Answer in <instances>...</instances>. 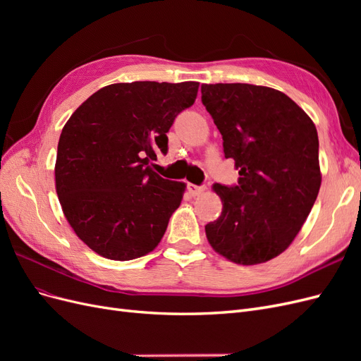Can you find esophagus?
<instances>
[{
    "label": "esophagus",
    "instance_id": "34e87169",
    "mask_svg": "<svg viewBox=\"0 0 361 361\" xmlns=\"http://www.w3.org/2000/svg\"><path fill=\"white\" fill-rule=\"evenodd\" d=\"M187 190H188V192H190L191 195H199L200 192H203V191H204V187H203V185L188 183V185H187Z\"/></svg>",
    "mask_w": 361,
    "mask_h": 361
}]
</instances>
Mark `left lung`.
Segmentation results:
<instances>
[{
	"label": "left lung",
	"instance_id": "1",
	"mask_svg": "<svg viewBox=\"0 0 361 361\" xmlns=\"http://www.w3.org/2000/svg\"><path fill=\"white\" fill-rule=\"evenodd\" d=\"M202 102L239 170L236 185H214L223 212L204 226L206 238L235 264H264L290 245L318 197V133L289 96L269 87L203 84Z\"/></svg>",
	"mask_w": 361,
	"mask_h": 361
}]
</instances>
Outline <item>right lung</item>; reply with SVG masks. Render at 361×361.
Returning <instances> with one entry per match:
<instances>
[{"instance_id": "right-lung-1", "label": "right lung", "mask_w": 361, "mask_h": 361, "mask_svg": "<svg viewBox=\"0 0 361 361\" xmlns=\"http://www.w3.org/2000/svg\"><path fill=\"white\" fill-rule=\"evenodd\" d=\"M199 82L106 85L82 102L59 140L56 190L81 241L111 260L154 250L185 183L161 178L152 161L169 150L167 133L197 97Z\"/></svg>"}]
</instances>
